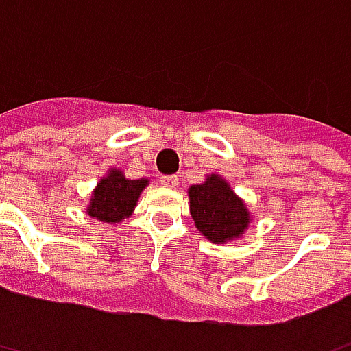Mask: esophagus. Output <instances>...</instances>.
<instances>
[{
  "mask_svg": "<svg viewBox=\"0 0 351 351\" xmlns=\"http://www.w3.org/2000/svg\"><path fill=\"white\" fill-rule=\"evenodd\" d=\"M162 184L165 188H175L176 184H178V176L175 175H163L162 176Z\"/></svg>",
  "mask_w": 351,
  "mask_h": 351,
  "instance_id": "esophagus-1",
  "label": "esophagus"
}]
</instances>
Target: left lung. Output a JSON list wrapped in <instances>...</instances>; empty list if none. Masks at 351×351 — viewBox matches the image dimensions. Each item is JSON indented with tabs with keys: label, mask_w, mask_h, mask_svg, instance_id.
<instances>
[{
	"label": "left lung",
	"mask_w": 351,
	"mask_h": 351,
	"mask_svg": "<svg viewBox=\"0 0 351 351\" xmlns=\"http://www.w3.org/2000/svg\"><path fill=\"white\" fill-rule=\"evenodd\" d=\"M189 212L197 228L210 241L223 243L238 238L247 227L249 214L243 202L219 176L189 188Z\"/></svg>",
	"instance_id": "8db88e82"
}]
</instances>
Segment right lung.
Segmentation results:
<instances>
[{
    "instance_id": "right-lung-1",
    "label": "right lung",
    "mask_w": 351,
    "mask_h": 351,
    "mask_svg": "<svg viewBox=\"0 0 351 351\" xmlns=\"http://www.w3.org/2000/svg\"><path fill=\"white\" fill-rule=\"evenodd\" d=\"M145 186L147 180H128L119 171H111L95 189L87 212L90 217H96L100 221H121L136 208L139 193Z\"/></svg>"
}]
</instances>
